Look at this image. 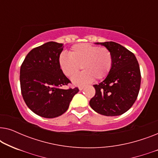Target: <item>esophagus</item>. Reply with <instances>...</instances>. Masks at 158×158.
Instances as JSON below:
<instances>
[{
    "mask_svg": "<svg viewBox=\"0 0 158 158\" xmlns=\"http://www.w3.org/2000/svg\"><path fill=\"white\" fill-rule=\"evenodd\" d=\"M83 88H84L83 86H79V90H82L83 89Z\"/></svg>",
    "mask_w": 158,
    "mask_h": 158,
    "instance_id": "esophagus-1",
    "label": "esophagus"
}]
</instances>
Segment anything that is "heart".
<instances>
[{"instance_id":"b5f03b06","label":"heart","mask_w":158,"mask_h":158,"mask_svg":"<svg viewBox=\"0 0 158 158\" xmlns=\"http://www.w3.org/2000/svg\"><path fill=\"white\" fill-rule=\"evenodd\" d=\"M58 62L62 73L68 77L76 75L81 67L84 71L73 77V82L83 85L94 78L101 80L107 76L112 66V55L105 47L82 43L73 45L69 55L60 54Z\"/></svg>"}]
</instances>
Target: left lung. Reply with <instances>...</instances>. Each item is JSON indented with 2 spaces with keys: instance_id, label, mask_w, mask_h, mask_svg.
<instances>
[{
  "instance_id": "1",
  "label": "left lung",
  "mask_w": 158,
  "mask_h": 158,
  "mask_svg": "<svg viewBox=\"0 0 158 158\" xmlns=\"http://www.w3.org/2000/svg\"><path fill=\"white\" fill-rule=\"evenodd\" d=\"M111 52L112 66L104 81L94 85L96 94L90 106L104 116H118L128 111L139 94L141 84L139 65L134 53L114 42H97Z\"/></svg>"
}]
</instances>
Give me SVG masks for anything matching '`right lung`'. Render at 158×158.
I'll list each match as a JSON object with an SVG mask.
<instances>
[{
    "label": "right lung",
    "instance_id": "obj_1",
    "mask_svg": "<svg viewBox=\"0 0 158 158\" xmlns=\"http://www.w3.org/2000/svg\"><path fill=\"white\" fill-rule=\"evenodd\" d=\"M62 44L49 42L28 53L20 69L21 94L27 106L44 118L61 116L78 88H64L71 81L60 68Z\"/></svg>",
    "mask_w": 158,
    "mask_h": 158
}]
</instances>
